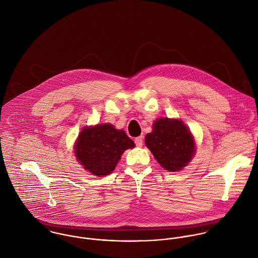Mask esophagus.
<instances>
[{"mask_svg": "<svg viewBox=\"0 0 258 258\" xmlns=\"http://www.w3.org/2000/svg\"><path fill=\"white\" fill-rule=\"evenodd\" d=\"M135 144H136V146L138 148L142 147V145H143V137L142 136L137 137L135 139Z\"/></svg>", "mask_w": 258, "mask_h": 258, "instance_id": "obj_1", "label": "esophagus"}]
</instances>
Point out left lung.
Wrapping results in <instances>:
<instances>
[{"label": "left lung", "instance_id": "obj_1", "mask_svg": "<svg viewBox=\"0 0 258 258\" xmlns=\"http://www.w3.org/2000/svg\"><path fill=\"white\" fill-rule=\"evenodd\" d=\"M145 144L157 162L169 172H179L196 154V142L181 119L162 117L154 121Z\"/></svg>", "mask_w": 258, "mask_h": 258}]
</instances>
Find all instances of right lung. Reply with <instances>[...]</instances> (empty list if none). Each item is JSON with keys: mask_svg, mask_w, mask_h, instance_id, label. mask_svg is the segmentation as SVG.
<instances>
[{"mask_svg": "<svg viewBox=\"0 0 258 258\" xmlns=\"http://www.w3.org/2000/svg\"><path fill=\"white\" fill-rule=\"evenodd\" d=\"M135 147L123 130L110 123L85 126L74 143V156L82 168L96 177L111 174L122 154Z\"/></svg>", "mask_w": 258, "mask_h": 258, "instance_id": "obj_1", "label": "right lung"}]
</instances>
